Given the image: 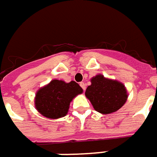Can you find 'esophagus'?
<instances>
[{"label":"esophagus","instance_id":"esophagus-1","mask_svg":"<svg viewBox=\"0 0 157 157\" xmlns=\"http://www.w3.org/2000/svg\"><path fill=\"white\" fill-rule=\"evenodd\" d=\"M80 86H81V87H82L83 90H85V89H86V83L81 82V83H80Z\"/></svg>","mask_w":157,"mask_h":157}]
</instances>
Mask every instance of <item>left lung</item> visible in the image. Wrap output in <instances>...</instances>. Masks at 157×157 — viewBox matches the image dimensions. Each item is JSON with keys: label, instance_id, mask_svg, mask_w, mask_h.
I'll list each match as a JSON object with an SVG mask.
<instances>
[{"label": "left lung", "instance_id": "left-lung-1", "mask_svg": "<svg viewBox=\"0 0 157 157\" xmlns=\"http://www.w3.org/2000/svg\"><path fill=\"white\" fill-rule=\"evenodd\" d=\"M85 95L94 110L102 114L117 112L128 99L127 90L123 83L101 74L91 78V85L87 87Z\"/></svg>", "mask_w": 157, "mask_h": 157}]
</instances>
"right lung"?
Returning <instances> with one entry per match:
<instances>
[{"instance_id":"obj_1","label":"right lung","mask_w":157,"mask_h":157,"mask_svg":"<svg viewBox=\"0 0 157 157\" xmlns=\"http://www.w3.org/2000/svg\"><path fill=\"white\" fill-rule=\"evenodd\" d=\"M83 90L74 81L65 82L54 79L38 89L34 98L35 108L44 117L60 119L68 113L70 102Z\"/></svg>"}]
</instances>
